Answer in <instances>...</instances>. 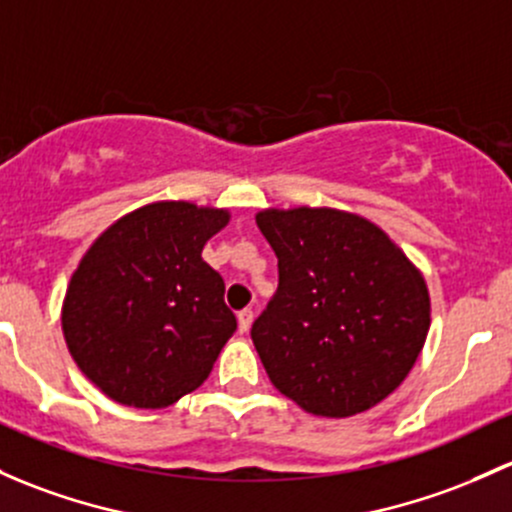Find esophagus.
I'll list each match as a JSON object with an SVG mask.
<instances>
[{"label": "esophagus", "instance_id": "1", "mask_svg": "<svg viewBox=\"0 0 512 512\" xmlns=\"http://www.w3.org/2000/svg\"><path fill=\"white\" fill-rule=\"evenodd\" d=\"M252 319H255V314H252V309H242L240 314H238V331H240V333L250 331Z\"/></svg>", "mask_w": 512, "mask_h": 512}]
</instances>
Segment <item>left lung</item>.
<instances>
[{"label":"left lung","mask_w":512,"mask_h":512,"mask_svg":"<svg viewBox=\"0 0 512 512\" xmlns=\"http://www.w3.org/2000/svg\"><path fill=\"white\" fill-rule=\"evenodd\" d=\"M279 287L252 343L272 385L316 417H353L410 375L432 306L422 272L363 215L267 208L255 215Z\"/></svg>","instance_id":"8db88e82"}]
</instances>
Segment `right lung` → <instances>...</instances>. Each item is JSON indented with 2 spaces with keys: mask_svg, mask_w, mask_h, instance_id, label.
<instances>
[{
  "mask_svg": "<svg viewBox=\"0 0 512 512\" xmlns=\"http://www.w3.org/2000/svg\"><path fill=\"white\" fill-rule=\"evenodd\" d=\"M225 208L157 201L100 235L68 282L63 338L110 400L161 410L203 385L238 321L223 277L201 257Z\"/></svg>",
  "mask_w": 512,
  "mask_h": 512,
  "instance_id": "1",
  "label": "right lung"
}]
</instances>
